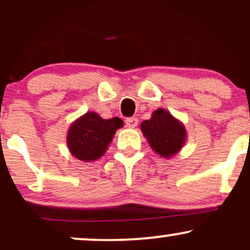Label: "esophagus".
<instances>
[{
  "label": "esophagus",
  "instance_id": "obj_1",
  "mask_svg": "<svg viewBox=\"0 0 250 250\" xmlns=\"http://www.w3.org/2000/svg\"><path fill=\"white\" fill-rule=\"evenodd\" d=\"M137 123H139V120H137L136 117H128V119L125 120V125H127V127L129 128H135L137 125Z\"/></svg>",
  "mask_w": 250,
  "mask_h": 250
}]
</instances>
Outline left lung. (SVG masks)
<instances>
[{
	"label": "left lung",
	"mask_w": 250,
	"mask_h": 250,
	"mask_svg": "<svg viewBox=\"0 0 250 250\" xmlns=\"http://www.w3.org/2000/svg\"><path fill=\"white\" fill-rule=\"evenodd\" d=\"M141 129L151 148L165 157L176 154L186 140L183 125L161 108L154 111L150 120L142 123Z\"/></svg>",
	"instance_id": "obj_1"
}]
</instances>
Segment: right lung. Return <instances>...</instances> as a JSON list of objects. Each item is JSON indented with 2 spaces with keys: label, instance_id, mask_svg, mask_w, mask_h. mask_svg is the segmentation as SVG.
I'll return each mask as SVG.
<instances>
[{
  "label": "right lung",
  "instance_id": "add662e5",
  "mask_svg": "<svg viewBox=\"0 0 250 250\" xmlns=\"http://www.w3.org/2000/svg\"><path fill=\"white\" fill-rule=\"evenodd\" d=\"M123 122L119 117L103 120L96 113H87L73 123L68 131V146L71 154L81 161L100 159Z\"/></svg>",
  "mask_w": 250,
  "mask_h": 250
}]
</instances>
